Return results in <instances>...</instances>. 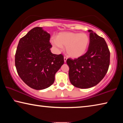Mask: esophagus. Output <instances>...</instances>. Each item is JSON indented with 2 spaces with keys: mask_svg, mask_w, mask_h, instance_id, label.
<instances>
[{
  "mask_svg": "<svg viewBox=\"0 0 123 123\" xmlns=\"http://www.w3.org/2000/svg\"><path fill=\"white\" fill-rule=\"evenodd\" d=\"M67 60V58L66 57H64V62H66Z\"/></svg>",
  "mask_w": 123,
  "mask_h": 123,
  "instance_id": "1",
  "label": "esophagus"
}]
</instances>
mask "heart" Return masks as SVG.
I'll list each match as a JSON object with an SVG mask.
<instances>
[{
  "instance_id": "obj_1",
  "label": "heart",
  "mask_w": 123,
  "mask_h": 123,
  "mask_svg": "<svg viewBox=\"0 0 123 123\" xmlns=\"http://www.w3.org/2000/svg\"><path fill=\"white\" fill-rule=\"evenodd\" d=\"M51 44L58 50L66 47L68 56L73 59L82 56L88 50L89 37L86 34L74 32H60L56 39L51 41Z\"/></svg>"
}]
</instances>
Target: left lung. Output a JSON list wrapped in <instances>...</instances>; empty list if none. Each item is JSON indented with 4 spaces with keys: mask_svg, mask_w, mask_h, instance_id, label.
I'll return each mask as SVG.
<instances>
[{
    "mask_svg": "<svg viewBox=\"0 0 123 123\" xmlns=\"http://www.w3.org/2000/svg\"><path fill=\"white\" fill-rule=\"evenodd\" d=\"M89 44L87 53L78 59L67 60L71 84L79 88H88L101 81L110 65V53L105 39L89 30Z\"/></svg>",
    "mask_w": 123,
    "mask_h": 123,
    "instance_id": "left-lung-1",
    "label": "left lung"
}]
</instances>
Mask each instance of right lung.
Listing matches in <instances>:
<instances>
[{"label":"right lung","mask_w":123,"mask_h":123,"mask_svg":"<svg viewBox=\"0 0 123 123\" xmlns=\"http://www.w3.org/2000/svg\"><path fill=\"white\" fill-rule=\"evenodd\" d=\"M50 35L36 27L20 39L15 55V66L22 80L31 88L41 90L51 86L56 73L64 63L63 56L51 52Z\"/></svg>","instance_id":"1"}]
</instances>
